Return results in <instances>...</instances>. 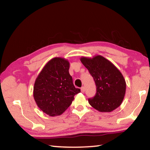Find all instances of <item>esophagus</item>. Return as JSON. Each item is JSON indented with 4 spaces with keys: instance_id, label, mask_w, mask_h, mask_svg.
<instances>
[{
    "instance_id": "1",
    "label": "esophagus",
    "mask_w": 150,
    "mask_h": 150,
    "mask_svg": "<svg viewBox=\"0 0 150 150\" xmlns=\"http://www.w3.org/2000/svg\"><path fill=\"white\" fill-rule=\"evenodd\" d=\"M81 92L82 93H84L85 91V87H82L81 88Z\"/></svg>"
}]
</instances>
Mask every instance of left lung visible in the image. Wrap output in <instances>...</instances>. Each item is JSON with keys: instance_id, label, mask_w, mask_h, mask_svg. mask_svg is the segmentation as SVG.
Wrapping results in <instances>:
<instances>
[{"instance_id": "1", "label": "left lung", "mask_w": 150, "mask_h": 150, "mask_svg": "<svg viewBox=\"0 0 150 150\" xmlns=\"http://www.w3.org/2000/svg\"><path fill=\"white\" fill-rule=\"evenodd\" d=\"M81 62L95 81L96 93L88 98L91 106L101 112H110L120 106L126 93L122 74L110 61L101 55L82 57Z\"/></svg>"}]
</instances>
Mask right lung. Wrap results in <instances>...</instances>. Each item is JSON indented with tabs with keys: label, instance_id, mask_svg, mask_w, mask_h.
<instances>
[{
	"label": "right lung",
	"instance_id": "right-lung-1",
	"mask_svg": "<svg viewBox=\"0 0 150 150\" xmlns=\"http://www.w3.org/2000/svg\"><path fill=\"white\" fill-rule=\"evenodd\" d=\"M69 62L62 57L50 60L38 75L34 95L37 106L50 116L62 115L72 103L74 96L81 92L69 75Z\"/></svg>",
	"mask_w": 150,
	"mask_h": 150
}]
</instances>
